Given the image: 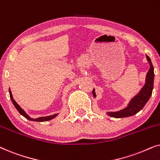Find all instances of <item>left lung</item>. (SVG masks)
Wrapping results in <instances>:
<instances>
[{
  "instance_id": "left-lung-1",
  "label": "left lung",
  "mask_w": 160,
  "mask_h": 160,
  "mask_svg": "<svg viewBox=\"0 0 160 160\" xmlns=\"http://www.w3.org/2000/svg\"><path fill=\"white\" fill-rule=\"evenodd\" d=\"M146 56L148 62L150 64V68L146 74V83L144 86L142 87L139 93L132 98V100L129 102L128 106L125 108L119 111H116V112H108L107 114L108 116L114 118H124L135 115L143 108L146 102H148V100H149L152 94L153 87H154V67H153L150 58L148 55ZM92 94L94 97H96L95 89L92 90Z\"/></svg>"
}]
</instances>
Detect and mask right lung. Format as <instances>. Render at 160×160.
<instances>
[{"mask_svg":"<svg viewBox=\"0 0 160 160\" xmlns=\"http://www.w3.org/2000/svg\"><path fill=\"white\" fill-rule=\"evenodd\" d=\"M9 95H10L11 100H12L13 104H14V106H15V108H17V110L19 111V113H20L21 115H22L24 117H25L26 119H28V120H30V121H34V122H46V121H49V120H51L52 119H54V118H55L58 115V113H55V114L51 115V116H48V117H43L36 118V119H32L31 117H30L29 116H28L27 113H25V111H24L23 109L21 107L19 106L18 104H17V102L14 100V98H13V97H12V92H11L10 89H9Z\"/></svg>","mask_w":160,"mask_h":160,"instance_id":"add662e5","label":"right lung"}]
</instances>
